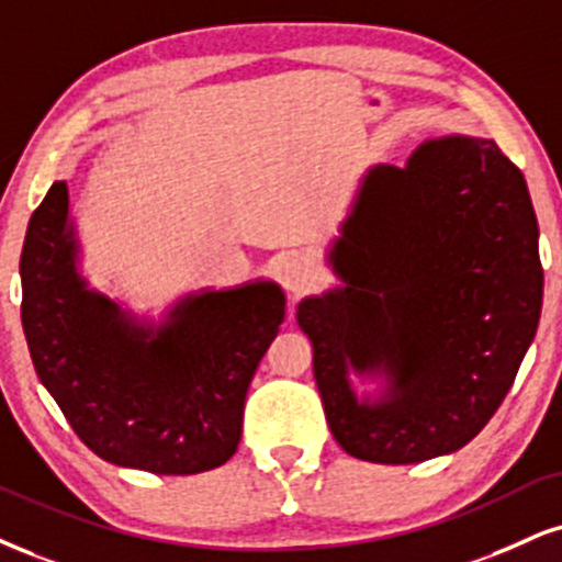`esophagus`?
I'll use <instances>...</instances> for the list:
<instances>
[{
    "instance_id": "34e87169",
    "label": "esophagus",
    "mask_w": 562,
    "mask_h": 562,
    "mask_svg": "<svg viewBox=\"0 0 562 562\" xmlns=\"http://www.w3.org/2000/svg\"><path fill=\"white\" fill-rule=\"evenodd\" d=\"M279 281L289 294L307 292V289L313 286V281H315V266L307 258H300V255H294V258L281 262Z\"/></svg>"
}]
</instances>
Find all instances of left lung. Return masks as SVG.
<instances>
[{
	"label": "left lung",
	"mask_w": 562,
	"mask_h": 562,
	"mask_svg": "<svg viewBox=\"0 0 562 562\" xmlns=\"http://www.w3.org/2000/svg\"><path fill=\"white\" fill-rule=\"evenodd\" d=\"M328 262L344 286L307 296L325 419L346 453L419 463L467 446L503 404L542 313L539 226L521 169L484 137L425 140L378 164ZM383 376L356 398L348 370Z\"/></svg>",
	"instance_id": "8db88e82"
}]
</instances>
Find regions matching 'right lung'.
Returning <instances> with one entry per match:
<instances>
[{"instance_id": "right-lung-1", "label": "right lung", "mask_w": 562, "mask_h": 562, "mask_svg": "<svg viewBox=\"0 0 562 562\" xmlns=\"http://www.w3.org/2000/svg\"><path fill=\"white\" fill-rule=\"evenodd\" d=\"M20 279L36 375L95 456L150 474L232 459L247 387L283 323L276 283L190 294L166 323L140 325L78 273L67 182L33 211Z\"/></svg>"}]
</instances>
